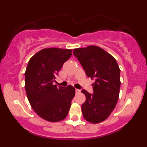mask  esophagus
<instances>
[{"label":"esophagus","instance_id":"obj_1","mask_svg":"<svg viewBox=\"0 0 147 147\" xmlns=\"http://www.w3.org/2000/svg\"><path fill=\"white\" fill-rule=\"evenodd\" d=\"M75 92H76V93H79V92H80V90H78V89H75Z\"/></svg>","mask_w":147,"mask_h":147}]
</instances>
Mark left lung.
Here are the masks:
<instances>
[{"instance_id": "obj_1", "label": "left lung", "mask_w": 147, "mask_h": 147, "mask_svg": "<svg viewBox=\"0 0 147 147\" xmlns=\"http://www.w3.org/2000/svg\"><path fill=\"white\" fill-rule=\"evenodd\" d=\"M74 55L82 64L86 74L95 79L93 94L82 92L86 101L82 105L84 119L92 124L105 120L114 110L119 98L120 69L112 55L95 45L74 49Z\"/></svg>"}]
</instances>
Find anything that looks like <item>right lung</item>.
<instances>
[{
    "mask_svg": "<svg viewBox=\"0 0 147 147\" xmlns=\"http://www.w3.org/2000/svg\"><path fill=\"white\" fill-rule=\"evenodd\" d=\"M71 49L44 48L30 58L25 72V88L31 107L39 117L51 122L66 117L75 89L54 85L55 75L72 55Z\"/></svg>",
    "mask_w": 147,
    "mask_h": 147,
    "instance_id": "1",
    "label": "right lung"
}]
</instances>
